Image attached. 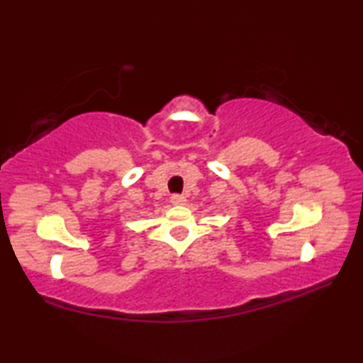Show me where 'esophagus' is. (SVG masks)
I'll use <instances>...</instances> for the list:
<instances>
[{
    "label": "esophagus",
    "mask_w": 363,
    "mask_h": 363,
    "mask_svg": "<svg viewBox=\"0 0 363 363\" xmlns=\"http://www.w3.org/2000/svg\"><path fill=\"white\" fill-rule=\"evenodd\" d=\"M171 203L173 205H184L186 203V199L182 195H173L171 196Z\"/></svg>",
    "instance_id": "esophagus-1"
}]
</instances>
